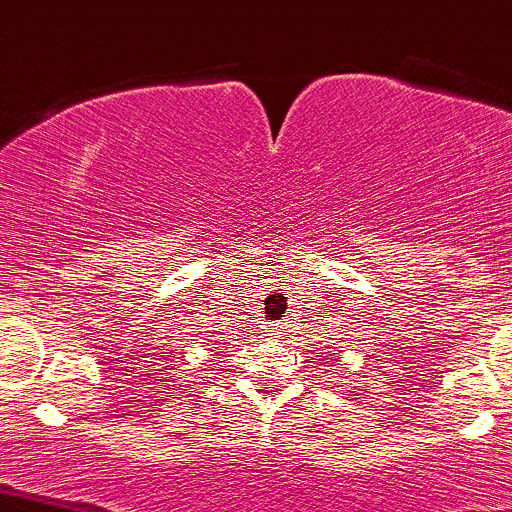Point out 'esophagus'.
<instances>
[{
	"mask_svg": "<svg viewBox=\"0 0 512 512\" xmlns=\"http://www.w3.org/2000/svg\"><path fill=\"white\" fill-rule=\"evenodd\" d=\"M264 338H269V340H278L283 335V326L281 323H267V326H264Z\"/></svg>",
	"mask_w": 512,
	"mask_h": 512,
	"instance_id": "1",
	"label": "esophagus"
}]
</instances>
